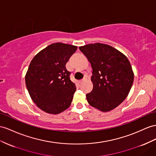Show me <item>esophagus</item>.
Returning a JSON list of instances; mask_svg holds the SVG:
<instances>
[{
    "mask_svg": "<svg viewBox=\"0 0 156 156\" xmlns=\"http://www.w3.org/2000/svg\"><path fill=\"white\" fill-rule=\"evenodd\" d=\"M87 76H85V77L84 78H83V79H82L81 80H80V82H83V81H85V80H87Z\"/></svg>",
    "mask_w": 156,
    "mask_h": 156,
    "instance_id": "esophagus-1",
    "label": "esophagus"
}]
</instances>
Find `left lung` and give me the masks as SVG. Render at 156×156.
Segmentation results:
<instances>
[{
    "label": "left lung",
    "instance_id": "left-lung-1",
    "mask_svg": "<svg viewBox=\"0 0 156 156\" xmlns=\"http://www.w3.org/2000/svg\"><path fill=\"white\" fill-rule=\"evenodd\" d=\"M92 67L93 90L87 94L89 104L103 112L125 100L134 81V73L125 55L106 44L96 43L79 47Z\"/></svg>",
    "mask_w": 156,
    "mask_h": 156
}]
</instances>
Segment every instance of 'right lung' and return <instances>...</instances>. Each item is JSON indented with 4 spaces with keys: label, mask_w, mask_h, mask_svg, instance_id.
<instances>
[{
    "label": "right lung",
    "mask_w": 156,
    "mask_h": 156,
    "mask_svg": "<svg viewBox=\"0 0 156 156\" xmlns=\"http://www.w3.org/2000/svg\"><path fill=\"white\" fill-rule=\"evenodd\" d=\"M77 47L62 43L47 46L31 61L25 77L31 98L39 108L58 114L70 107L76 90L66 64Z\"/></svg>",
    "instance_id": "1"
}]
</instances>
